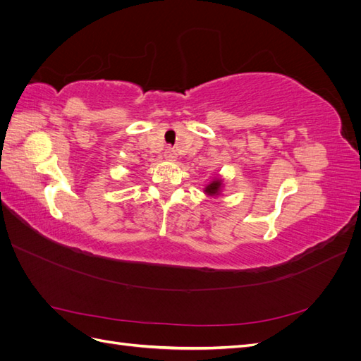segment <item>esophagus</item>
Returning <instances> with one entry per match:
<instances>
[{"mask_svg":"<svg viewBox=\"0 0 361 361\" xmlns=\"http://www.w3.org/2000/svg\"><path fill=\"white\" fill-rule=\"evenodd\" d=\"M164 155H166V159H169V161L176 159V152H174L171 147L166 149V152H164Z\"/></svg>","mask_w":361,"mask_h":361,"instance_id":"obj_1","label":"esophagus"}]
</instances>
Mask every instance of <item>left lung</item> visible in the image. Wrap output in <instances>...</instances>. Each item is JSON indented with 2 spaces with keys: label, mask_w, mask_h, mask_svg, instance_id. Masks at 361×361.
<instances>
[{
  "label": "left lung",
  "mask_w": 361,
  "mask_h": 361,
  "mask_svg": "<svg viewBox=\"0 0 361 361\" xmlns=\"http://www.w3.org/2000/svg\"><path fill=\"white\" fill-rule=\"evenodd\" d=\"M221 188H223V180H221L220 178H216V179H214L209 185H206L204 192H206L207 195H220Z\"/></svg>",
  "instance_id": "obj_1"
}]
</instances>
